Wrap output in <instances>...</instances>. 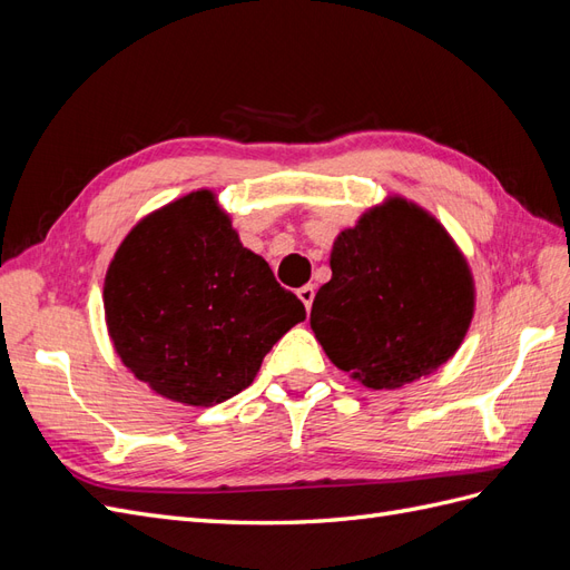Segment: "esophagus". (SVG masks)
Returning a JSON list of instances; mask_svg holds the SVG:
<instances>
[{"label":"esophagus","instance_id":"obj_1","mask_svg":"<svg viewBox=\"0 0 570 570\" xmlns=\"http://www.w3.org/2000/svg\"><path fill=\"white\" fill-rule=\"evenodd\" d=\"M314 285H304V287H299L297 289V297L302 299V304L306 306V312H312V304H314Z\"/></svg>","mask_w":570,"mask_h":570}]
</instances>
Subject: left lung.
<instances>
[{
	"instance_id": "obj_1",
	"label": "left lung",
	"mask_w": 570,
	"mask_h": 570,
	"mask_svg": "<svg viewBox=\"0 0 570 570\" xmlns=\"http://www.w3.org/2000/svg\"><path fill=\"white\" fill-rule=\"evenodd\" d=\"M314 297L327 358L373 390L402 387L454 356L473 316L469 264L440 223L394 197L342 230Z\"/></svg>"
}]
</instances>
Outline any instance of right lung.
<instances>
[{
    "label": "right lung",
    "mask_w": 570,
    "mask_h": 570,
    "mask_svg": "<svg viewBox=\"0 0 570 570\" xmlns=\"http://www.w3.org/2000/svg\"><path fill=\"white\" fill-rule=\"evenodd\" d=\"M120 361L154 392L212 406L252 385L304 304L239 243L209 189L149 214L120 243L105 281Z\"/></svg>",
    "instance_id": "add662e5"
}]
</instances>
